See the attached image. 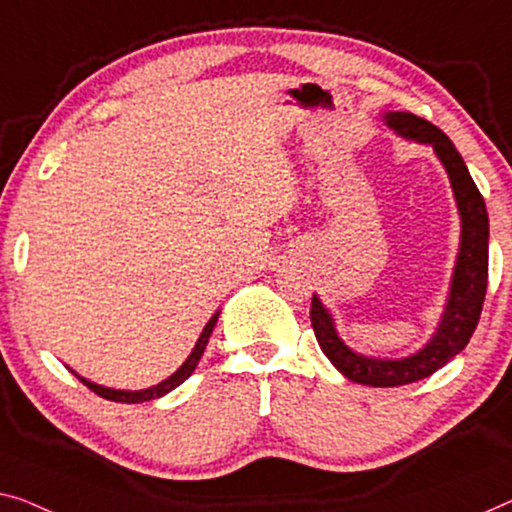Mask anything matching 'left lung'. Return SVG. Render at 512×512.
<instances>
[{"label":"left lung","instance_id":"1","mask_svg":"<svg viewBox=\"0 0 512 512\" xmlns=\"http://www.w3.org/2000/svg\"><path fill=\"white\" fill-rule=\"evenodd\" d=\"M387 125L406 139L431 143L436 155L441 157L445 171H448L452 190L462 215V243L455 276H452L450 299L445 306L443 320L438 325L434 338L417 352V355L403 359H373L352 352L341 338H338L334 322L327 308L320 304L318 297L311 301V325L318 338L320 348L329 357V362L350 378L352 383L371 387H397L417 383V380L431 376L441 366L459 355L478 327L482 301L487 292V262H489V220L485 199L466 169L462 155L452 146V141L436 125L413 113H387Z\"/></svg>","mask_w":512,"mask_h":512}]
</instances>
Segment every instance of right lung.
<instances>
[{"label": "right lung", "mask_w": 512, "mask_h": 512, "mask_svg": "<svg viewBox=\"0 0 512 512\" xmlns=\"http://www.w3.org/2000/svg\"><path fill=\"white\" fill-rule=\"evenodd\" d=\"M218 315H220V313H215L213 318L208 320V325L204 327V331H201V336H199L197 345H194V350L190 352V357L185 359V364L181 366V369H178V371L174 373V376H169L167 380H162L160 385L148 387V390H141V392H125V390H111V387L95 385V383H90V380H85V378H81V376H76V373H74V376H76L78 380H81V383H83L85 387H90L92 392L99 394V397H102V399H109V401H120V403H141V401H150V399H160V397H164V394L171 392V390H174V387H178L181 383H185V380L192 376L194 366L199 364L201 355H204L206 343H208V336H211V331H213V327H215V322H218Z\"/></svg>", "instance_id": "obj_1"}]
</instances>
